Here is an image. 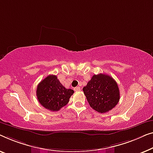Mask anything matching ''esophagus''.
<instances>
[{
  "instance_id": "obj_1",
  "label": "esophagus",
  "mask_w": 153,
  "mask_h": 153,
  "mask_svg": "<svg viewBox=\"0 0 153 153\" xmlns=\"http://www.w3.org/2000/svg\"><path fill=\"white\" fill-rule=\"evenodd\" d=\"M74 91H80V87H75V88H74Z\"/></svg>"
}]
</instances>
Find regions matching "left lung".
Segmentation results:
<instances>
[{
    "instance_id": "obj_1",
    "label": "left lung",
    "mask_w": 153,
    "mask_h": 153,
    "mask_svg": "<svg viewBox=\"0 0 153 153\" xmlns=\"http://www.w3.org/2000/svg\"><path fill=\"white\" fill-rule=\"evenodd\" d=\"M83 91L91 108L99 113L112 109L119 102L120 92L114 79L108 75H94L83 87Z\"/></svg>"
}]
</instances>
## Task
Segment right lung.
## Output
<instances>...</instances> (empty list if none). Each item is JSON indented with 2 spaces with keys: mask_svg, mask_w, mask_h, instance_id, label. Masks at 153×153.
<instances>
[{
  "mask_svg": "<svg viewBox=\"0 0 153 153\" xmlns=\"http://www.w3.org/2000/svg\"><path fill=\"white\" fill-rule=\"evenodd\" d=\"M36 93L39 102L43 107L55 111L66 105L74 91L66 89L55 75H49L37 85Z\"/></svg>",
  "mask_w": 153,
  "mask_h": 153,
  "instance_id": "obj_1",
  "label": "right lung"
}]
</instances>
